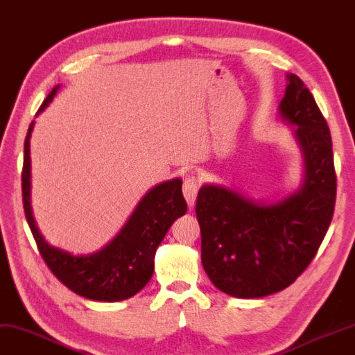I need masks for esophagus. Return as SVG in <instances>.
<instances>
[{"mask_svg": "<svg viewBox=\"0 0 355 355\" xmlns=\"http://www.w3.org/2000/svg\"><path fill=\"white\" fill-rule=\"evenodd\" d=\"M183 195L186 198V202L189 207H193L196 195H198V181L195 177H189L183 183Z\"/></svg>", "mask_w": 355, "mask_h": 355, "instance_id": "34e87169", "label": "esophagus"}]
</instances>
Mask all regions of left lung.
<instances>
[{"instance_id": "left-lung-1", "label": "left lung", "mask_w": 355, "mask_h": 355, "mask_svg": "<svg viewBox=\"0 0 355 355\" xmlns=\"http://www.w3.org/2000/svg\"><path fill=\"white\" fill-rule=\"evenodd\" d=\"M286 77L278 114L293 125L301 148V186L272 202L218 184H204L196 198L204 270L220 292L234 298H261L291 286L316 255L333 219L331 135L302 80L295 73Z\"/></svg>"}]
</instances>
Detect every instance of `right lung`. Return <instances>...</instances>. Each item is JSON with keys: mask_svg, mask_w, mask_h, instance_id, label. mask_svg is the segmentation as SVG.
Returning <instances> with one entry per match:
<instances>
[{"mask_svg": "<svg viewBox=\"0 0 355 355\" xmlns=\"http://www.w3.org/2000/svg\"><path fill=\"white\" fill-rule=\"evenodd\" d=\"M55 86L39 107L45 110L57 94ZM35 121L30 123L24 142L22 202L37 250L46 266L68 289L92 301L116 302L128 300L142 291L154 272V255L174 220L187 211L181 192L183 181L172 178L154 186L139 201L137 207L121 232L104 248L92 254L73 255L49 245L40 234L31 210L30 137Z\"/></svg>", "mask_w": 355, "mask_h": 355, "instance_id": "1", "label": "right lung"}]
</instances>
